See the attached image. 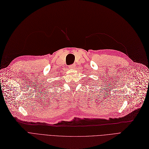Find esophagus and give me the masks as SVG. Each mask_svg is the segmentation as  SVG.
Returning a JSON list of instances; mask_svg holds the SVG:
<instances>
[{"label": "esophagus", "instance_id": "1", "mask_svg": "<svg viewBox=\"0 0 149 149\" xmlns=\"http://www.w3.org/2000/svg\"><path fill=\"white\" fill-rule=\"evenodd\" d=\"M76 67V64L73 63V64H71L70 65H69V68H71V69H73Z\"/></svg>", "mask_w": 149, "mask_h": 149}]
</instances>
